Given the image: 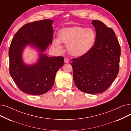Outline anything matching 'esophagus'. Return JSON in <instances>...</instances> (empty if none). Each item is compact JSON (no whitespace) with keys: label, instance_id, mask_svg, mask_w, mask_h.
<instances>
[{"label":"esophagus","instance_id":"1","mask_svg":"<svg viewBox=\"0 0 131 131\" xmlns=\"http://www.w3.org/2000/svg\"><path fill=\"white\" fill-rule=\"evenodd\" d=\"M69 62H70V61H69V59H67L66 58L64 59V62H65V63H69Z\"/></svg>","mask_w":131,"mask_h":131}]
</instances>
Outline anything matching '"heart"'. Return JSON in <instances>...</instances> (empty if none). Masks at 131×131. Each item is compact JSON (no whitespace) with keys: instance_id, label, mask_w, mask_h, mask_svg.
Returning <instances> with one entry per match:
<instances>
[{"instance_id":"obj_1","label":"heart","mask_w":131,"mask_h":131,"mask_svg":"<svg viewBox=\"0 0 131 131\" xmlns=\"http://www.w3.org/2000/svg\"><path fill=\"white\" fill-rule=\"evenodd\" d=\"M59 39L53 40V44L57 48H62L61 42L67 45V51L72 56L80 57L92 49L96 40L95 31L89 28L79 26L66 27L58 33Z\"/></svg>"}]
</instances>
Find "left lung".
I'll use <instances>...</instances> for the list:
<instances>
[{
    "label": "left lung",
    "mask_w": 131,
    "mask_h": 131,
    "mask_svg": "<svg viewBox=\"0 0 131 131\" xmlns=\"http://www.w3.org/2000/svg\"><path fill=\"white\" fill-rule=\"evenodd\" d=\"M96 40L89 51L73 59V80L77 87L88 94L104 92L119 72L121 48L111 28L99 20H92Z\"/></svg>",
    "instance_id": "left-lung-1"
}]
</instances>
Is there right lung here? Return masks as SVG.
Masks as SVG:
<instances>
[{"label": "right lung", "mask_w": 131, "mask_h": 131, "mask_svg": "<svg viewBox=\"0 0 131 131\" xmlns=\"http://www.w3.org/2000/svg\"><path fill=\"white\" fill-rule=\"evenodd\" d=\"M53 21L45 19L22 26L14 35L9 50V73L22 92L39 95L48 92L53 86L56 73L64 65L62 57H48L44 53L51 44ZM28 46L35 48L39 58L35 63L27 64L22 58Z\"/></svg>", "instance_id": "1"}]
</instances>
